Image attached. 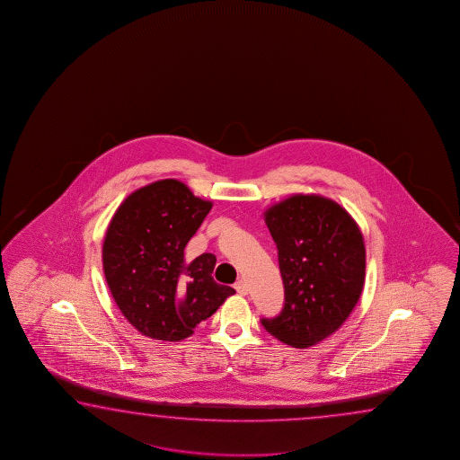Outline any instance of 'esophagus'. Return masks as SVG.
<instances>
[{"label":"esophagus","mask_w":460,"mask_h":460,"mask_svg":"<svg viewBox=\"0 0 460 460\" xmlns=\"http://www.w3.org/2000/svg\"><path fill=\"white\" fill-rule=\"evenodd\" d=\"M234 289L240 293V295H248V291H250V288H248V285H246V281L238 280L236 283H234Z\"/></svg>","instance_id":"34e87169"}]
</instances>
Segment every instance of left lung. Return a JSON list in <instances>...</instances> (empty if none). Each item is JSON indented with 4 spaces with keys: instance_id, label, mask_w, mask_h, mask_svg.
Masks as SVG:
<instances>
[{
    "instance_id": "left-lung-1",
    "label": "left lung",
    "mask_w": 460,
    "mask_h": 460,
    "mask_svg": "<svg viewBox=\"0 0 460 460\" xmlns=\"http://www.w3.org/2000/svg\"><path fill=\"white\" fill-rule=\"evenodd\" d=\"M279 250L285 305L265 330L281 343L309 348L333 335L354 311L366 280L358 222L320 195H291L264 210Z\"/></svg>"
}]
</instances>
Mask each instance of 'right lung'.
I'll return each mask as SVG.
<instances>
[{
  "label": "right lung",
  "mask_w": 460,
  "mask_h": 460,
  "mask_svg": "<svg viewBox=\"0 0 460 460\" xmlns=\"http://www.w3.org/2000/svg\"><path fill=\"white\" fill-rule=\"evenodd\" d=\"M210 209L183 181L165 179L135 190L111 218L102 270L117 307L141 335L181 341L234 295L214 280V254L185 259Z\"/></svg>",
  "instance_id": "right-lung-1"
}]
</instances>
